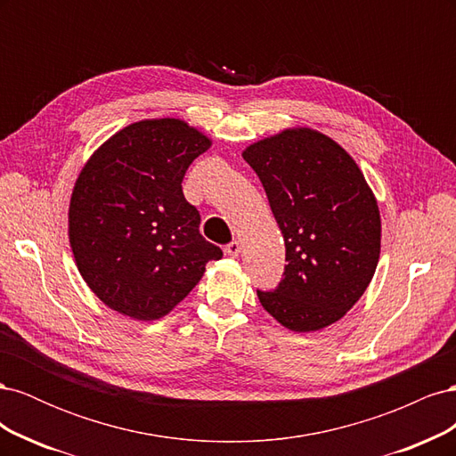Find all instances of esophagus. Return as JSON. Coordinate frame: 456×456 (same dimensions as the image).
<instances>
[{
  "label": "esophagus",
  "instance_id": "esophagus-1",
  "mask_svg": "<svg viewBox=\"0 0 456 456\" xmlns=\"http://www.w3.org/2000/svg\"><path fill=\"white\" fill-rule=\"evenodd\" d=\"M240 253H241V243H240V241H230V243L226 245V255H228V256L236 258Z\"/></svg>",
  "mask_w": 456,
  "mask_h": 456
}]
</instances>
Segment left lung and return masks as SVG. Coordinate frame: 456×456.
I'll use <instances>...</instances> for the list:
<instances>
[{
  "label": "left lung",
  "mask_w": 456,
  "mask_h": 456,
  "mask_svg": "<svg viewBox=\"0 0 456 456\" xmlns=\"http://www.w3.org/2000/svg\"><path fill=\"white\" fill-rule=\"evenodd\" d=\"M285 241V270L260 305L291 330L338 322L379 265L380 215L355 161L312 129L283 131L243 151Z\"/></svg>",
  "instance_id": "left-lung-1"
}]
</instances>
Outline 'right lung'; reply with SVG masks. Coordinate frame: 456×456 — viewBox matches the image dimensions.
Listing matches in <instances>:
<instances>
[{"label":"right lung","mask_w":456,"mask_h":456,"mask_svg":"<svg viewBox=\"0 0 456 456\" xmlns=\"http://www.w3.org/2000/svg\"><path fill=\"white\" fill-rule=\"evenodd\" d=\"M209 146L181 119H146L116 133L81 171L70 245L79 273L110 308L158 320L198 285L207 262L223 256L183 194L190 163Z\"/></svg>","instance_id":"add662e5"}]
</instances>
